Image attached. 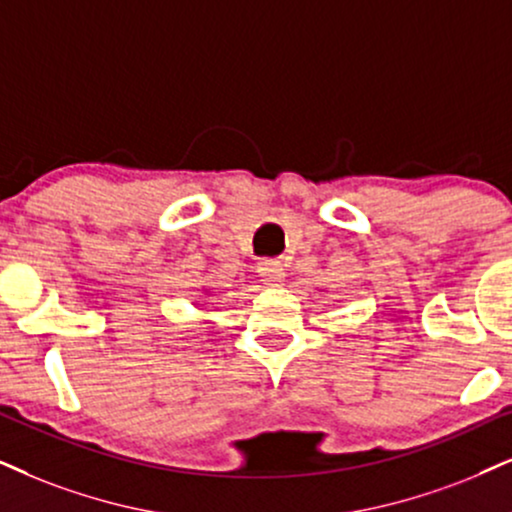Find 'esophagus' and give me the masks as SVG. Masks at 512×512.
<instances>
[{
	"label": "esophagus",
	"mask_w": 512,
	"mask_h": 512,
	"mask_svg": "<svg viewBox=\"0 0 512 512\" xmlns=\"http://www.w3.org/2000/svg\"><path fill=\"white\" fill-rule=\"evenodd\" d=\"M257 274H260L262 281H267L269 286H276V283H281L283 278H286V269H283L281 262L264 260L260 262V267H257Z\"/></svg>",
	"instance_id": "esophagus-1"
}]
</instances>
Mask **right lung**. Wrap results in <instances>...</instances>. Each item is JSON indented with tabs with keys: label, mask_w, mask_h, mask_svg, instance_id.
Returning a JSON list of instances; mask_svg holds the SVG:
<instances>
[{
	"label": "right lung",
	"mask_w": 512,
	"mask_h": 512,
	"mask_svg": "<svg viewBox=\"0 0 512 512\" xmlns=\"http://www.w3.org/2000/svg\"><path fill=\"white\" fill-rule=\"evenodd\" d=\"M212 293V290H208V288H205V295H210Z\"/></svg>",
	"instance_id": "1"
}]
</instances>
